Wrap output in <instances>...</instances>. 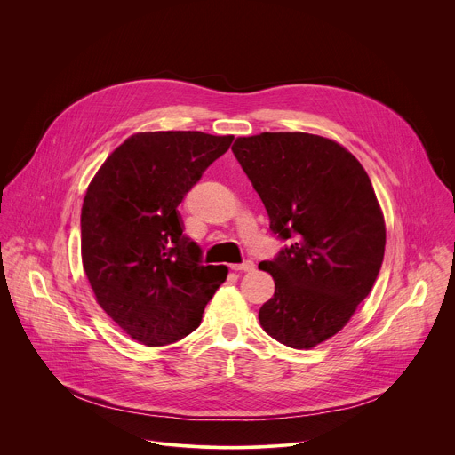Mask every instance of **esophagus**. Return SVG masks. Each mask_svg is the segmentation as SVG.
<instances>
[{
  "label": "esophagus",
  "mask_w": 455,
  "mask_h": 455,
  "mask_svg": "<svg viewBox=\"0 0 455 455\" xmlns=\"http://www.w3.org/2000/svg\"><path fill=\"white\" fill-rule=\"evenodd\" d=\"M230 267H232V269H235V271H253L255 264H253L251 260H243L241 264H232Z\"/></svg>",
  "instance_id": "obj_1"
}]
</instances>
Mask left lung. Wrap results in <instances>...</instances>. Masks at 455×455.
Segmentation results:
<instances>
[{
  "instance_id": "left-lung-1",
  "label": "left lung",
  "mask_w": 455,
  "mask_h": 455,
  "mask_svg": "<svg viewBox=\"0 0 455 455\" xmlns=\"http://www.w3.org/2000/svg\"><path fill=\"white\" fill-rule=\"evenodd\" d=\"M234 156L283 243L260 269L275 294L262 329L291 348L338 334L370 294L386 246L384 218L361 163L338 142L304 132L237 137Z\"/></svg>"
}]
</instances>
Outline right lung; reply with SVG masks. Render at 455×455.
<instances>
[{
    "mask_svg": "<svg viewBox=\"0 0 455 455\" xmlns=\"http://www.w3.org/2000/svg\"><path fill=\"white\" fill-rule=\"evenodd\" d=\"M234 135L144 132L103 163L82 205V260L101 309L146 347L198 329L227 266H204L179 205Z\"/></svg>",
    "mask_w": 455,
    "mask_h": 455,
    "instance_id": "add662e5",
    "label": "right lung"
}]
</instances>
